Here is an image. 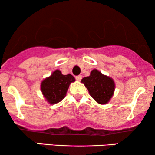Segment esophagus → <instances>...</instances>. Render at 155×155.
Instances as JSON below:
<instances>
[{
	"label": "esophagus",
	"instance_id": "esophagus-1",
	"mask_svg": "<svg viewBox=\"0 0 155 155\" xmlns=\"http://www.w3.org/2000/svg\"><path fill=\"white\" fill-rule=\"evenodd\" d=\"M75 79L77 80L78 81H81V79H82V76H81V75L76 76V77H75Z\"/></svg>",
	"mask_w": 155,
	"mask_h": 155
}]
</instances>
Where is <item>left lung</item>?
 <instances>
[{
  "label": "left lung",
  "instance_id": "8db88e82",
  "mask_svg": "<svg viewBox=\"0 0 155 155\" xmlns=\"http://www.w3.org/2000/svg\"><path fill=\"white\" fill-rule=\"evenodd\" d=\"M81 82L84 83L90 96L98 103L106 104L113 96L115 87L114 81L98 70H93L90 75L83 78Z\"/></svg>",
  "mask_w": 155,
  "mask_h": 155
}]
</instances>
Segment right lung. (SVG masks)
<instances>
[{"instance_id":"obj_1","label":"right lung","mask_w":155,"mask_h":155,"mask_svg":"<svg viewBox=\"0 0 155 155\" xmlns=\"http://www.w3.org/2000/svg\"><path fill=\"white\" fill-rule=\"evenodd\" d=\"M74 81L71 74L63 75L60 71L56 70L41 83V91L50 104L58 103L65 98L70 84Z\"/></svg>"}]
</instances>
